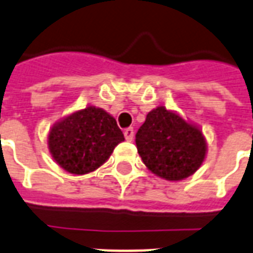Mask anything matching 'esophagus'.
Instances as JSON below:
<instances>
[{"label": "esophagus", "mask_w": 253, "mask_h": 253, "mask_svg": "<svg viewBox=\"0 0 253 253\" xmlns=\"http://www.w3.org/2000/svg\"><path fill=\"white\" fill-rule=\"evenodd\" d=\"M125 137H126L127 141H131L133 139V128L132 127H128L125 130Z\"/></svg>", "instance_id": "obj_1"}]
</instances>
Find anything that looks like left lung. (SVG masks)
Segmentation results:
<instances>
[{
  "instance_id": "obj_1",
  "label": "left lung",
  "mask_w": 253,
  "mask_h": 253,
  "mask_svg": "<svg viewBox=\"0 0 253 253\" xmlns=\"http://www.w3.org/2000/svg\"><path fill=\"white\" fill-rule=\"evenodd\" d=\"M135 141L148 169L168 180H182L192 175L207 153L200 128L164 106L148 113Z\"/></svg>"
}]
</instances>
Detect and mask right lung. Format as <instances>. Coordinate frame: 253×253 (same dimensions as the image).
I'll use <instances>...</instances> for the list:
<instances>
[{"instance_id": "add662e5", "label": "right lung", "mask_w": 253, "mask_h": 253, "mask_svg": "<svg viewBox=\"0 0 253 253\" xmlns=\"http://www.w3.org/2000/svg\"><path fill=\"white\" fill-rule=\"evenodd\" d=\"M123 140L122 131L110 114L88 106L55 123L48 145L62 169L82 175L100 168Z\"/></svg>"}]
</instances>
